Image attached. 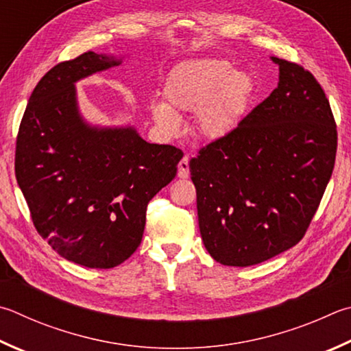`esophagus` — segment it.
<instances>
[{"label":"esophagus","mask_w":351,"mask_h":351,"mask_svg":"<svg viewBox=\"0 0 351 351\" xmlns=\"http://www.w3.org/2000/svg\"><path fill=\"white\" fill-rule=\"evenodd\" d=\"M190 175V167H189V158L184 156L180 164H178V176L182 178V180H186Z\"/></svg>","instance_id":"obj_1"}]
</instances>
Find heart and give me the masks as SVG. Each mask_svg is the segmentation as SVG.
Instances as JSON below:
<instances>
[{"mask_svg": "<svg viewBox=\"0 0 351 351\" xmlns=\"http://www.w3.org/2000/svg\"><path fill=\"white\" fill-rule=\"evenodd\" d=\"M252 76L234 70L221 58L184 62L171 70L164 86L165 103L152 104L154 118L167 133L180 132L176 112H195L202 136L219 139L230 133L244 117L253 97Z\"/></svg>", "mask_w": 351, "mask_h": 351, "instance_id": "b5f03b06", "label": "heart"}]
</instances>
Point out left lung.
I'll list each match as a JSON object with an SVG mask.
<instances>
[{
	"label": "left lung",
	"instance_id": "1",
	"mask_svg": "<svg viewBox=\"0 0 351 351\" xmlns=\"http://www.w3.org/2000/svg\"><path fill=\"white\" fill-rule=\"evenodd\" d=\"M279 84L190 159L201 237L216 263L254 265L304 238L333 173L337 130L308 70L271 56Z\"/></svg>",
	"mask_w": 351,
	"mask_h": 351
}]
</instances>
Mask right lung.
Here are the masks:
<instances>
[{
    "label": "right lung",
    "mask_w": 351,
    "mask_h": 351,
    "mask_svg": "<svg viewBox=\"0 0 351 351\" xmlns=\"http://www.w3.org/2000/svg\"><path fill=\"white\" fill-rule=\"evenodd\" d=\"M86 52L43 76L23 114L15 176L36 232L67 261L112 269L141 244L152 197L176 176L182 150L150 144L133 127L93 129L75 82L119 64Z\"/></svg>",
    "instance_id": "1"
}]
</instances>
